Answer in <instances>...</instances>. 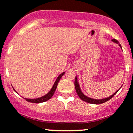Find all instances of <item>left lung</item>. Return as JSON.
Here are the masks:
<instances>
[{
	"label": "left lung",
	"instance_id": "obj_1",
	"mask_svg": "<svg viewBox=\"0 0 133 133\" xmlns=\"http://www.w3.org/2000/svg\"><path fill=\"white\" fill-rule=\"evenodd\" d=\"M112 41L113 42L116 43V44H118L119 46H120V48H122L121 45H120V43H119V42L117 40L112 39ZM75 89H76V92H77L78 96L80 97V98L82 100H83V101L85 102H88V103H89V104H103V103L108 101V100H109L111 98L113 97L114 95H116V92L118 91V90L120 89H119L117 91H116L115 93L112 94L111 96H109V97H108V98H104V99H95V98H90V97H88V96H86V95H85L84 93H83L81 89H80V84H79L77 76H76V77H75Z\"/></svg>",
	"mask_w": 133,
	"mask_h": 133
}]
</instances>
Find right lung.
<instances>
[{
    "instance_id": "right-lung-1",
    "label": "right lung",
    "mask_w": 133,
    "mask_h": 133,
    "mask_svg": "<svg viewBox=\"0 0 133 133\" xmlns=\"http://www.w3.org/2000/svg\"><path fill=\"white\" fill-rule=\"evenodd\" d=\"M64 73H65V72H63V73H62L61 74L59 75V76L57 77V78L56 79L55 82L54 84H53V87L51 88V89H50V91H49L48 92L46 95H44V96H41V97L37 98H31L30 99V98H25L24 99L26 100V101L29 102L36 103V104H39V103L44 102L48 101V100H49V99H50L53 96V95H54V92H55V91L56 89H57V85H58L59 81H60V78H62V76L64 75ZM13 89H14V91L17 92V93H18V92L16 91L15 89L14 88H13Z\"/></svg>"
}]
</instances>
